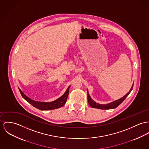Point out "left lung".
<instances>
[{"instance_id":"left-lung-1","label":"left lung","mask_w":149,"mask_h":149,"mask_svg":"<svg viewBox=\"0 0 149 149\" xmlns=\"http://www.w3.org/2000/svg\"><path fill=\"white\" fill-rule=\"evenodd\" d=\"M133 87V84L132 86V87L130 88V90H129V91L128 92L126 93L125 95H124L123 97H122L121 98L116 100L115 101H113L111 103H108V104H99V103L95 102V101H93L92 100L90 94L88 92V89H87V99H88V102L89 103V105L92 108H97V109H115L116 107H117L120 104H121V103L124 102V100L125 99L126 97L129 95V93H130V92L132 91V89Z\"/></svg>"}]
</instances>
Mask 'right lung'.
<instances>
[{"label": "right lung", "mask_w": 149, "mask_h": 149, "mask_svg": "<svg viewBox=\"0 0 149 149\" xmlns=\"http://www.w3.org/2000/svg\"><path fill=\"white\" fill-rule=\"evenodd\" d=\"M70 86L68 87L66 92L63 93L62 96L59 97L54 101L50 102H37L34 100L31 99V98L26 96L23 92L19 88V91L21 93V95L23 98L28 103H30L34 107L42 111H47V110H52L57 109L63 107L66 102L68 95H69V88Z\"/></svg>", "instance_id": "right-lung-1"}]
</instances>
